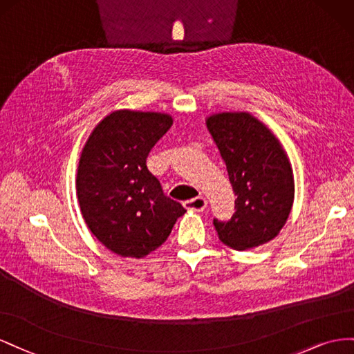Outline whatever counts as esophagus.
<instances>
[{"label": "esophagus", "mask_w": 354, "mask_h": 354, "mask_svg": "<svg viewBox=\"0 0 354 354\" xmlns=\"http://www.w3.org/2000/svg\"><path fill=\"white\" fill-rule=\"evenodd\" d=\"M184 206H185V209H188V210L203 212V210L206 209V206H207V201H206L205 197L198 196V197H196V198H191V200L184 201Z\"/></svg>", "instance_id": "esophagus-1"}]
</instances>
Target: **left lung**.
I'll list each match as a JSON object with an SVG mask.
<instances>
[{
	"label": "left lung",
	"instance_id": "obj_1",
	"mask_svg": "<svg viewBox=\"0 0 354 354\" xmlns=\"http://www.w3.org/2000/svg\"><path fill=\"white\" fill-rule=\"evenodd\" d=\"M206 126L237 196L231 219H214L219 240L236 250L267 243L286 224L295 197L294 170L283 147L246 111L212 114Z\"/></svg>",
	"mask_w": 354,
	"mask_h": 354
}]
</instances>
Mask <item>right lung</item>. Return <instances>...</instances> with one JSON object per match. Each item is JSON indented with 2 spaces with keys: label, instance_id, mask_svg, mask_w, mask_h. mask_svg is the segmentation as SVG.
Wrapping results in <instances>:
<instances>
[{
  "label": "right lung",
  "instance_id": "add662e5",
  "mask_svg": "<svg viewBox=\"0 0 354 354\" xmlns=\"http://www.w3.org/2000/svg\"><path fill=\"white\" fill-rule=\"evenodd\" d=\"M174 118L165 113L117 109L90 133L77 170L80 210L92 234L124 258L158 249L185 209L165 196L147 157Z\"/></svg>",
  "mask_w": 354,
  "mask_h": 354
}]
</instances>
